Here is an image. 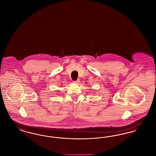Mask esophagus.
Instances as JSON below:
<instances>
[{
    "label": "esophagus",
    "mask_w": 156,
    "mask_h": 156,
    "mask_svg": "<svg viewBox=\"0 0 156 156\" xmlns=\"http://www.w3.org/2000/svg\"><path fill=\"white\" fill-rule=\"evenodd\" d=\"M80 80H76V81H74V82L75 83H80Z\"/></svg>",
    "instance_id": "1"
}]
</instances>
